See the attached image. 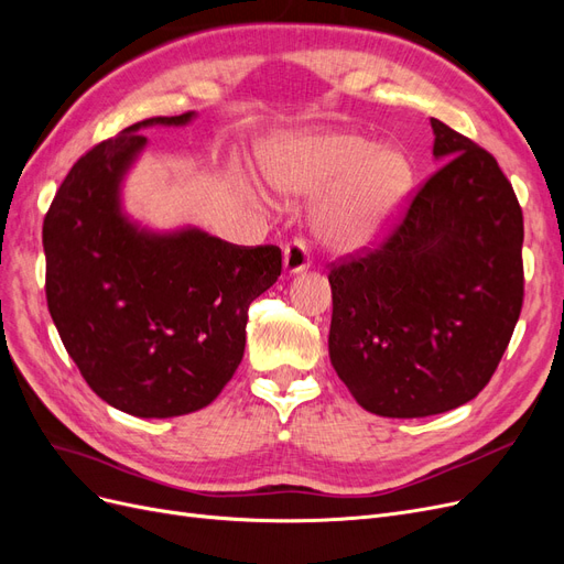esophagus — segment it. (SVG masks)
I'll use <instances>...</instances> for the list:
<instances>
[{"label":"esophagus","mask_w":564,"mask_h":564,"mask_svg":"<svg viewBox=\"0 0 564 564\" xmlns=\"http://www.w3.org/2000/svg\"><path fill=\"white\" fill-rule=\"evenodd\" d=\"M311 263H313V251L303 237H296L294 242H289L284 247V270L286 272H301L305 268H311Z\"/></svg>","instance_id":"obj_1"}]
</instances>
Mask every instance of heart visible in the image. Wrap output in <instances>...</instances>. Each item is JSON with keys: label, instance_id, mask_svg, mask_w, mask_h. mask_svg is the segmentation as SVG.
Listing matches in <instances>:
<instances>
[{"label": "heart", "instance_id": "obj_1", "mask_svg": "<svg viewBox=\"0 0 564 564\" xmlns=\"http://www.w3.org/2000/svg\"><path fill=\"white\" fill-rule=\"evenodd\" d=\"M286 195L332 191L317 209V232L334 249H362L392 224L412 191V164L398 148H373L355 133H301L265 162Z\"/></svg>", "mask_w": 564, "mask_h": 564}]
</instances>
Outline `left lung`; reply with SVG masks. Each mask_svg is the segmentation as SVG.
<instances>
[{
	"label": "left lung",
	"instance_id": "obj_1",
	"mask_svg": "<svg viewBox=\"0 0 564 564\" xmlns=\"http://www.w3.org/2000/svg\"><path fill=\"white\" fill-rule=\"evenodd\" d=\"M442 160L383 240L332 263L329 357L357 404L421 419L470 402L524 299L522 209L491 152L431 119Z\"/></svg>",
	"mask_w": 564,
	"mask_h": 564
}]
</instances>
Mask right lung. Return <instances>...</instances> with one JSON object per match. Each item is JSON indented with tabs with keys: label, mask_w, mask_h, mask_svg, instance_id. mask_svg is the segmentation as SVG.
Listing matches in <instances>:
<instances>
[{
	"label": "right lung",
	"mask_w": 564,
	"mask_h": 564,
	"mask_svg": "<svg viewBox=\"0 0 564 564\" xmlns=\"http://www.w3.org/2000/svg\"><path fill=\"white\" fill-rule=\"evenodd\" d=\"M150 117L73 164L44 216L46 305L82 379L110 406L169 419L212 404L242 362L249 305L278 282L275 245L237 247L202 230L152 235L119 212V183Z\"/></svg>",
	"instance_id": "obj_1"
}]
</instances>
